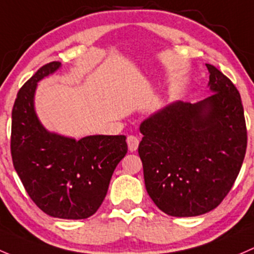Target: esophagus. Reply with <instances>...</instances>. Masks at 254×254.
<instances>
[{"label":"esophagus","mask_w":254,"mask_h":254,"mask_svg":"<svg viewBox=\"0 0 254 254\" xmlns=\"http://www.w3.org/2000/svg\"><path fill=\"white\" fill-rule=\"evenodd\" d=\"M127 144H128V150L129 151H135L137 150L138 145H139V139H138L135 135H128L127 137Z\"/></svg>","instance_id":"obj_1"}]
</instances>
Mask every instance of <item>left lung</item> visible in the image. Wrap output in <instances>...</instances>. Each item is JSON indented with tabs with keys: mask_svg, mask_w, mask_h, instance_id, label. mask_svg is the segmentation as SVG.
I'll return each mask as SVG.
<instances>
[{
	"mask_svg": "<svg viewBox=\"0 0 254 254\" xmlns=\"http://www.w3.org/2000/svg\"><path fill=\"white\" fill-rule=\"evenodd\" d=\"M205 66L210 96L195 104L175 101L139 126L146 192L171 216L215 209L245 159L247 130L239 90L216 67Z\"/></svg>",
	"mask_w": 254,
	"mask_h": 254,
	"instance_id": "left-lung-1",
	"label": "left lung"
}]
</instances>
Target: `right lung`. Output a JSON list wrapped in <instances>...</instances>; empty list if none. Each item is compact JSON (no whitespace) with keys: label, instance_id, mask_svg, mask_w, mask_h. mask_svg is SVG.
<instances>
[{"label":"right lung","instance_id":"1","mask_svg":"<svg viewBox=\"0 0 254 254\" xmlns=\"http://www.w3.org/2000/svg\"><path fill=\"white\" fill-rule=\"evenodd\" d=\"M61 62L41 67L20 88L12 110L10 153L25 190L44 213L60 219H87L108 193L115 169L127 153L125 135L74 138L50 132L34 105L38 83Z\"/></svg>","mask_w":254,"mask_h":254}]
</instances>
